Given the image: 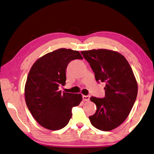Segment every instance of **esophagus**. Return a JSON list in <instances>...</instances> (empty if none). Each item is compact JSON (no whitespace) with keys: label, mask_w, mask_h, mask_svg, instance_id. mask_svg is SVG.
<instances>
[{"label":"esophagus","mask_w":154,"mask_h":154,"mask_svg":"<svg viewBox=\"0 0 154 154\" xmlns=\"http://www.w3.org/2000/svg\"><path fill=\"white\" fill-rule=\"evenodd\" d=\"M82 98H83V100L85 101H89L90 100V96H88V95H84Z\"/></svg>","instance_id":"obj_1"}]
</instances>
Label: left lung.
Returning <instances> with one entry per match:
<instances>
[{
  "instance_id": "8db88e82",
  "label": "left lung",
  "mask_w": 154,
  "mask_h": 154,
  "mask_svg": "<svg viewBox=\"0 0 154 154\" xmlns=\"http://www.w3.org/2000/svg\"><path fill=\"white\" fill-rule=\"evenodd\" d=\"M96 80L105 82L104 98L91 97L97 111L89 119L95 128L109 131L117 128L128 117L137 95V82L125 57L105 49L82 51Z\"/></svg>"
}]
</instances>
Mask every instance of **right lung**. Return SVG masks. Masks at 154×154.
<instances>
[{
	"label": "right lung",
	"instance_id": "add662e5",
	"mask_svg": "<svg viewBox=\"0 0 154 154\" xmlns=\"http://www.w3.org/2000/svg\"><path fill=\"white\" fill-rule=\"evenodd\" d=\"M83 59L79 51L60 48L33 63L25 86V103L35 119L45 129L56 131L67 125L72 109L82 100L81 94L62 92L66 69L72 60Z\"/></svg>",
	"mask_w": 154,
	"mask_h": 154
}]
</instances>
